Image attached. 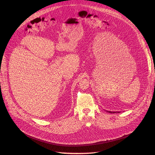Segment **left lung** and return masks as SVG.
Instances as JSON below:
<instances>
[{
	"instance_id": "8db88e82",
	"label": "left lung",
	"mask_w": 155,
	"mask_h": 155,
	"mask_svg": "<svg viewBox=\"0 0 155 155\" xmlns=\"http://www.w3.org/2000/svg\"><path fill=\"white\" fill-rule=\"evenodd\" d=\"M109 113L110 112V113H116V112H111V111H108ZM118 113H119V112H117Z\"/></svg>"
}]
</instances>
